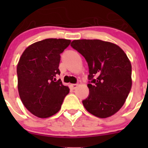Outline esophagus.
Masks as SVG:
<instances>
[{"label":"esophagus","mask_w":148,"mask_h":148,"mask_svg":"<svg viewBox=\"0 0 148 148\" xmlns=\"http://www.w3.org/2000/svg\"><path fill=\"white\" fill-rule=\"evenodd\" d=\"M70 86H71V89H75L76 88H77V86H78V84H70Z\"/></svg>","instance_id":"34e87169"}]
</instances>
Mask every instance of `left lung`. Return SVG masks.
<instances>
[{"label":"left lung","mask_w":148,"mask_h":148,"mask_svg":"<svg viewBox=\"0 0 148 148\" xmlns=\"http://www.w3.org/2000/svg\"><path fill=\"white\" fill-rule=\"evenodd\" d=\"M71 46L89 66V95L82 101L84 107L99 118L114 114L132 87V66L127 54L117 44L98 39L74 40Z\"/></svg>","instance_id":"1"}]
</instances>
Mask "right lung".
Masks as SVG:
<instances>
[{"mask_svg":"<svg viewBox=\"0 0 148 148\" xmlns=\"http://www.w3.org/2000/svg\"><path fill=\"white\" fill-rule=\"evenodd\" d=\"M71 41L47 38L28 46L17 65L18 89L23 105L34 115L47 118L60 110L69 88L56 81L60 53Z\"/></svg>","mask_w":148,"mask_h":148,"instance_id":"obj_1","label":"right lung"}]
</instances>
